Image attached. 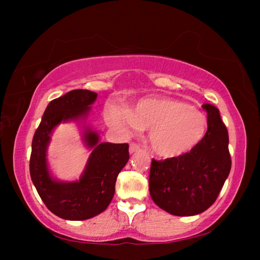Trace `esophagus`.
I'll use <instances>...</instances> for the list:
<instances>
[{"mask_svg": "<svg viewBox=\"0 0 260 260\" xmlns=\"http://www.w3.org/2000/svg\"><path fill=\"white\" fill-rule=\"evenodd\" d=\"M140 149H141V148H140L139 144H136V143H134V142H132V143L129 144V152H131V153L139 151Z\"/></svg>", "mask_w": 260, "mask_h": 260, "instance_id": "1", "label": "esophagus"}]
</instances>
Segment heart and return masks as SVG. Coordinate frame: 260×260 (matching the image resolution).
Wrapping results in <instances>:
<instances>
[{"instance_id":"b5f03b06","label":"heart","mask_w":260,"mask_h":260,"mask_svg":"<svg viewBox=\"0 0 260 260\" xmlns=\"http://www.w3.org/2000/svg\"><path fill=\"white\" fill-rule=\"evenodd\" d=\"M108 121L126 133L149 129L152 151L165 158L179 157L192 150L208 128L203 112L172 98L142 100L129 111L111 109L108 111Z\"/></svg>"}]
</instances>
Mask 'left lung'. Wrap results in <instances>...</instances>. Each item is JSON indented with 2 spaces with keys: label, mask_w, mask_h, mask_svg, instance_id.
<instances>
[{
  "label": "left lung",
  "mask_w": 260,
  "mask_h": 260,
  "mask_svg": "<svg viewBox=\"0 0 260 260\" xmlns=\"http://www.w3.org/2000/svg\"><path fill=\"white\" fill-rule=\"evenodd\" d=\"M203 109L208 112V131L201 142L182 156L151 161V199L160 209L179 217L208 210L231 172L226 126L214 105L203 104Z\"/></svg>",
  "instance_id": "8db88e82"
}]
</instances>
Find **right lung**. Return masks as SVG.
I'll return each mask as SVG.
<instances>
[{
  "label": "right lung",
  "mask_w": 260,
  "mask_h": 260,
  "mask_svg": "<svg viewBox=\"0 0 260 260\" xmlns=\"http://www.w3.org/2000/svg\"><path fill=\"white\" fill-rule=\"evenodd\" d=\"M96 98L94 91L76 89L52 100L33 136L30 179L43 203L61 219L86 220L103 212L112 201L118 174L129 159L128 143H100L99 135L87 128L83 140L93 151L81 178L73 182L51 178L47 164L51 132L60 122L86 117Z\"/></svg>",
  "instance_id": "add662e5"
}]
</instances>
